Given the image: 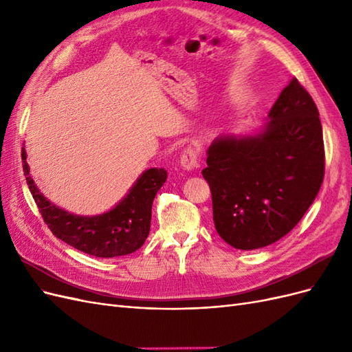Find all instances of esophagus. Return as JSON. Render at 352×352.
Returning <instances> with one entry per match:
<instances>
[{
	"label": "esophagus",
	"instance_id": "obj_1",
	"mask_svg": "<svg viewBox=\"0 0 352 352\" xmlns=\"http://www.w3.org/2000/svg\"><path fill=\"white\" fill-rule=\"evenodd\" d=\"M180 164L186 170H192L199 164V151L195 146H186L180 154Z\"/></svg>",
	"mask_w": 352,
	"mask_h": 352
}]
</instances>
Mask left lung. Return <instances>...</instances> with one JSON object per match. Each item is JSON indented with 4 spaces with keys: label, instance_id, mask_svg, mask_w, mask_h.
I'll return each instance as SVG.
<instances>
[{
    "label": "left lung",
    "instance_id": "obj_1",
    "mask_svg": "<svg viewBox=\"0 0 352 352\" xmlns=\"http://www.w3.org/2000/svg\"><path fill=\"white\" fill-rule=\"evenodd\" d=\"M261 133L220 136L207 151L202 176L220 238L257 250L289 233L316 199L324 177V144L311 95L294 78Z\"/></svg>",
    "mask_w": 352,
    "mask_h": 352
}]
</instances>
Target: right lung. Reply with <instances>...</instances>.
I'll list each match as a JSON object with an SVG mask.
<instances>
[{
  "instance_id": "add662e5",
  "label": "right lung",
  "mask_w": 352,
  "mask_h": 352,
  "mask_svg": "<svg viewBox=\"0 0 352 352\" xmlns=\"http://www.w3.org/2000/svg\"><path fill=\"white\" fill-rule=\"evenodd\" d=\"M22 162L30 194L52 235L73 248L101 258L120 257L142 247L150 233L153 201L167 179L164 168L144 172L129 194L109 212L83 217L70 214L42 197L29 176L25 148H22Z\"/></svg>"
}]
</instances>
